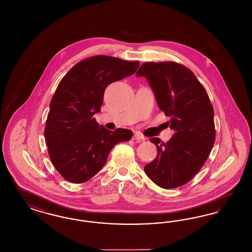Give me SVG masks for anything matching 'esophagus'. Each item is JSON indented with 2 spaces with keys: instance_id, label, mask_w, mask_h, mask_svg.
<instances>
[{
  "instance_id": "esophagus-1",
  "label": "esophagus",
  "mask_w": 252,
  "mask_h": 252,
  "mask_svg": "<svg viewBox=\"0 0 252 252\" xmlns=\"http://www.w3.org/2000/svg\"><path fill=\"white\" fill-rule=\"evenodd\" d=\"M133 140H134V141H145L146 139H145V137H143L141 134L136 133V134H134V136H133Z\"/></svg>"
}]
</instances>
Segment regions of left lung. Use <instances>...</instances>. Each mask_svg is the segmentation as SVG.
<instances>
[{
	"label": "left lung",
	"instance_id": "left-lung-1",
	"mask_svg": "<svg viewBox=\"0 0 252 252\" xmlns=\"http://www.w3.org/2000/svg\"><path fill=\"white\" fill-rule=\"evenodd\" d=\"M136 76L148 80L159 109L171 117L168 126L174 131L166 143L158 138L150 139L158 156L144 171L162 189L181 187L201 170L215 143L209 96L193 72L174 62L144 63Z\"/></svg>",
	"mask_w": 252,
	"mask_h": 252
}]
</instances>
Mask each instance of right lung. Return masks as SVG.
<instances>
[{"label": "right lung", "mask_w": 252, "mask_h": 252, "mask_svg": "<svg viewBox=\"0 0 252 252\" xmlns=\"http://www.w3.org/2000/svg\"><path fill=\"white\" fill-rule=\"evenodd\" d=\"M139 65L138 61L96 55L76 63L62 79L51 101L44 135L51 162L66 181L90 180L103 168L113 146L132 138V131L108 130L94 115L100 111L107 86L134 74Z\"/></svg>", "instance_id": "obj_1"}]
</instances>
